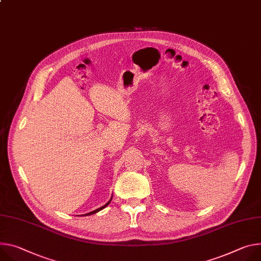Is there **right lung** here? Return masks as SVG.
Listing matches in <instances>:
<instances>
[{"instance_id":"add662e5","label":"right lung","mask_w":261,"mask_h":261,"mask_svg":"<svg viewBox=\"0 0 261 261\" xmlns=\"http://www.w3.org/2000/svg\"><path fill=\"white\" fill-rule=\"evenodd\" d=\"M110 201H111V199H110ZM110 201L108 202V203H106L104 206H102V207H100V208H98V209H96V210H93V211H91V212H88V213H86V215L85 216H90V215H93V213H97L98 211H100V210H102V209H104L109 203H110Z\"/></svg>"}]
</instances>
